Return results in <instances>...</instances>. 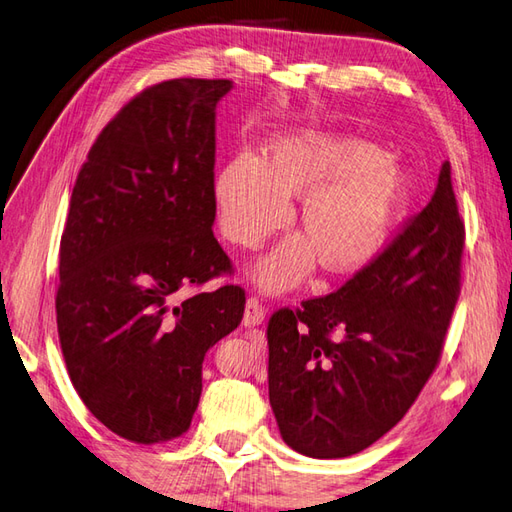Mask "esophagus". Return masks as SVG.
Wrapping results in <instances>:
<instances>
[{
  "mask_svg": "<svg viewBox=\"0 0 512 512\" xmlns=\"http://www.w3.org/2000/svg\"><path fill=\"white\" fill-rule=\"evenodd\" d=\"M265 320V307L260 305L256 298H249L245 302V316H243V325L245 327H258L263 325Z\"/></svg>",
  "mask_w": 512,
  "mask_h": 512,
  "instance_id": "1",
  "label": "esophagus"
}]
</instances>
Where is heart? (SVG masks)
<instances>
[{
  "mask_svg": "<svg viewBox=\"0 0 512 512\" xmlns=\"http://www.w3.org/2000/svg\"><path fill=\"white\" fill-rule=\"evenodd\" d=\"M409 190V174L375 145L302 130L274 137L263 159L234 156L212 192L227 241L256 249L289 221V198L302 196L294 234L258 260L252 278L265 294L300 287L320 263L329 276H353L382 252Z\"/></svg>",
  "mask_w": 512,
  "mask_h": 512,
  "instance_id": "heart-1",
  "label": "heart"
}]
</instances>
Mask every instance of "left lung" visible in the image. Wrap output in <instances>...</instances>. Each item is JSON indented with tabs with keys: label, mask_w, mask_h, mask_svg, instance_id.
I'll list each match as a JSON object with an SVG mask.
<instances>
[{
	"label": "left lung",
	"mask_w": 512,
	"mask_h": 512,
	"mask_svg": "<svg viewBox=\"0 0 512 512\" xmlns=\"http://www.w3.org/2000/svg\"><path fill=\"white\" fill-rule=\"evenodd\" d=\"M464 223L451 163L429 205L340 291L269 320V404L294 451L336 460L378 442L440 360L460 296Z\"/></svg>",
	"instance_id": "left-lung-1"
}]
</instances>
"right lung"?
<instances>
[{
    "label": "right lung",
    "mask_w": 512,
    "mask_h": 512,
    "mask_svg": "<svg viewBox=\"0 0 512 512\" xmlns=\"http://www.w3.org/2000/svg\"><path fill=\"white\" fill-rule=\"evenodd\" d=\"M232 88L172 79L143 90L103 128L72 190L61 351L90 413L137 444L190 429L205 353L243 320L236 285L174 302L232 269L212 232L216 106Z\"/></svg>",
    "instance_id": "1"
}]
</instances>
